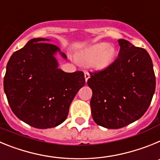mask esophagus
<instances>
[{
  "label": "esophagus",
  "mask_w": 160,
  "mask_h": 160,
  "mask_svg": "<svg viewBox=\"0 0 160 160\" xmlns=\"http://www.w3.org/2000/svg\"><path fill=\"white\" fill-rule=\"evenodd\" d=\"M84 76H85V80H86V82H87V80L89 79V78H90V73H88V72H85L84 73Z\"/></svg>",
  "instance_id": "esophagus-1"
}]
</instances>
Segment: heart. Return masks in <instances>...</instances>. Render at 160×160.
<instances>
[{"mask_svg":"<svg viewBox=\"0 0 160 160\" xmlns=\"http://www.w3.org/2000/svg\"><path fill=\"white\" fill-rule=\"evenodd\" d=\"M117 56V49L107 43H99L84 49L78 54V60L86 65H92L96 70L111 66Z\"/></svg>","mask_w":160,"mask_h":160,"instance_id":"obj_1","label":"heart"}]
</instances>
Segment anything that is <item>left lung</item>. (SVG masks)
I'll list each match as a JSON object with an SVG mask.
<instances>
[{
	"mask_svg": "<svg viewBox=\"0 0 160 160\" xmlns=\"http://www.w3.org/2000/svg\"><path fill=\"white\" fill-rule=\"evenodd\" d=\"M120 50L114 62L90 73L91 114L98 125L118 129L145 114L155 90L153 64L149 53L131 42L118 39Z\"/></svg>",
	"mask_w": 160,
	"mask_h": 160,
	"instance_id": "obj_1",
	"label": "left lung"
}]
</instances>
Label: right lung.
<instances>
[{"mask_svg":"<svg viewBox=\"0 0 160 160\" xmlns=\"http://www.w3.org/2000/svg\"><path fill=\"white\" fill-rule=\"evenodd\" d=\"M47 38H32L6 66L4 90L14 114L32 128H55L66 119L73 98L85 85L82 71L66 73L56 55H66Z\"/></svg>","mask_w":160,"mask_h":160,"instance_id":"1","label":"right lung"}]
</instances>
